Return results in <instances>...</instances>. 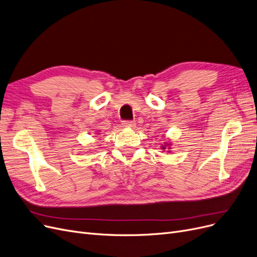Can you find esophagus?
Here are the masks:
<instances>
[{
    "label": "esophagus",
    "mask_w": 257,
    "mask_h": 257,
    "mask_svg": "<svg viewBox=\"0 0 257 257\" xmlns=\"http://www.w3.org/2000/svg\"><path fill=\"white\" fill-rule=\"evenodd\" d=\"M135 125H136V121H134V120H123L122 121V126L123 127L132 128V127H135Z\"/></svg>",
    "instance_id": "1"
}]
</instances>
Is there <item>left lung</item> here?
Masks as SVG:
<instances>
[{"label": "left lung", "mask_w": 257, "mask_h": 257, "mask_svg": "<svg viewBox=\"0 0 257 257\" xmlns=\"http://www.w3.org/2000/svg\"><path fill=\"white\" fill-rule=\"evenodd\" d=\"M165 148H168V150L170 148V147H168V144H164V145L162 146V150H165Z\"/></svg>", "instance_id": "8db88e82"}]
</instances>
